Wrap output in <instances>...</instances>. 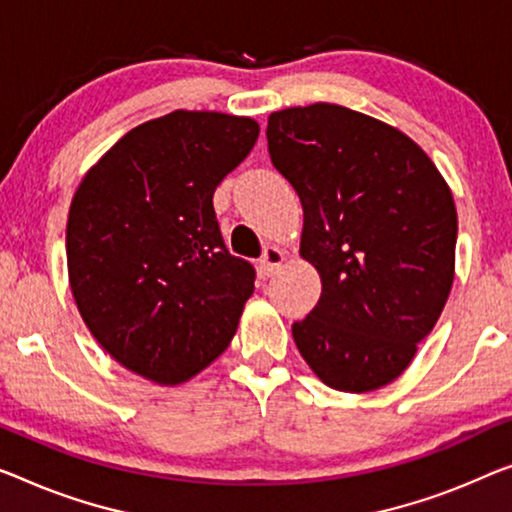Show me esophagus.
Masks as SVG:
<instances>
[{
	"label": "esophagus",
	"mask_w": 512,
	"mask_h": 512,
	"mask_svg": "<svg viewBox=\"0 0 512 512\" xmlns=\"http://www.w3.org/2000/svg\"><path fill=\"white\" fill-rule=\"evenodd\" d=\"M282 262H285V253L276 246H266L262 259H259V271H262V276L269 278L280 269Z\"/></svg>",
	"instance_id": "1"
}]
</instances>
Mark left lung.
<instances>
[{"label":"left lung","instance_id":"8db88e82","mask_svg":"<svg viewBox=\"0 0 512 512\" xmlns=\"http://www.w3.org/2000/svg\"><path fill=\"white\" fill-rule=\"evenodd\" d=\"M266 140L301 200V257L322 278L292 324L296 347L335 391H377L407 370L451 294V188L414 140L342 105L273 112Z\"/></svg>","mask_w":512,"mask_h":512}]
</instances>
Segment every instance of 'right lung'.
I'll use <instances>...</instances> for the list:
<instances>
[{
	"instance_id": "right-lung-1",
	"label": "right lung",
	"mask_w": 512,
	"mask_h": 512,
	"mask_svg": "<svg viewBox=\"0 0 512 512\" xmlns=\"http://www.w3.org/2000/svg\"><path fill=\"white\" fill-rule=\"evenodd\" d=\"M257 121L177 110L126 133L85 174L66 225L73 299L114 361L174 386L230 345L255 269L230 255L213 193Z\"/></svg>"
}]
</instances>
